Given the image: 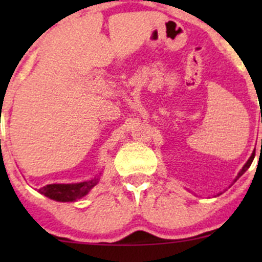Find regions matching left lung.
Returning <instances> with one entry per match:
<instances>
[{
    "mask_svg": "<svg viewBox=\"0 0 262 262\" xmlns=\"http://www.w3.org/2000/svg\"><path fill=\"white\" fill-rule=\"evenodd\" d=\"M253 158H255V153H252V156H251V157H250V160H248L247 162H246V165L244 166V167H242V170L239 171V173H238V176H237V179H236V180H238V179L241 178V176L244 175V173L246 172V171H247V168L250 167V166H251V163H252Z\"/></svg>",
    "mask_w": 262,
    "mask_h": 262,
    "instance_id": "8db88e82",
    "label": "left lung"
}]
</instances>
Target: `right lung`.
<instances>
[{
	"label": "right lung",
	"instance_id": "obj_1",
	"mask_svg": "<svg viewBox=\"0 0 262 262\" xmlns=\"http://www.w3.org/2000/svg\"><path fill=\"white\" fill-rule=\"evenodd\" d=\"M99 179L80 182V184H52L39 189V192L57 202H73L84 196L95 185Z\"/></svg>",
	"mask_w": 262,
	"mask_h": 262
}]
</instances>
